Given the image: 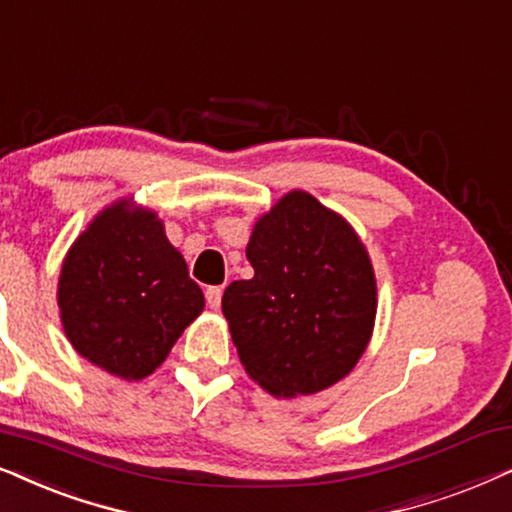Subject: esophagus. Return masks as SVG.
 Instances as JSON below:
<instances>
[{"label": "esophagus", "mask_w": 512, "mask_h": 512, "mask_svg": "<svg viewBox=\"0 0 512 512\" xmlns=\"http://www.w3.org/2000/svg\"><path fill=\"white\" fill-rule=\"evenodd\" d=\"M206 302H208L210 309H220V304H222V288H220V285H213V288L206 290Z\"/></svg>", "instance_id": "1"}]
</instances>
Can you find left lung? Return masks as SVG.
<instances>
[{
    "label": "left lung",
    "mask_w": 512,
    "mask_h": 512,
    "mask_svg": "<svg viewBox=\"0 0 512 512\" xmlns=\"http://www.w3.org/2000/svg\"><path fill=\"white\" fill-rule=\"evenodd\" d=\"M245 257L255 276L229 283L222 313L248 377L283 400L342 381L377 318V278L356 229L292 189L257 217Z\"/></svg>",
    "instance_id": "obj_1"
}]
</instances>
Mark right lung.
<instances>
[{
	"label": "right lung",
	"mask_w": 512,
	"mask_h": 512,
	"mask_svg": "<svg viewBox=\"0 0 512 512\" xmlns=\"http://www.w3.org/2000/svg\"><path fill=\"white\" fill-rule=\"evenodd\" d=\"M56 297L74 351L124 381L149 377L206 306L163 220L133 199L109 203L74 238Z\"/></svg>",
	"instance_id": "1"
}]
</instances>
